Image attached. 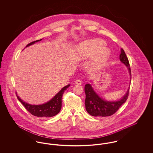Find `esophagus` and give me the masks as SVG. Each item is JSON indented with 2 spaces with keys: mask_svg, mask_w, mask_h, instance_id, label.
I'll use <instances>...</instances> for the list:
<instances>
[{
  "mask_svg": "<svg viewBox=\"0 0 153 153\" xmlns=\"http://www.w3.org/2000/svg\"><path fill=\"white\" fill-rule=\"evenodd\" d=\"M75 83H76L77 85H81V80H76Z\"/></svg>",
  "mask_w": 153,
  "mask_h": 153,
  "instance_id": "34e87169",
  "label": "esophagus"
}]
</instances>
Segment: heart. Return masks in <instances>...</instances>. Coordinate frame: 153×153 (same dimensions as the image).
<instances>
[{"label":"heart","mask_w":153,"mask_h":153,"mask_svg":"<svg viewBox=\"0 0 153 153\" xmlns=\"http://www.w3.org/2000/svg\"><path fill=\"white\" fill-rule=\"evenodd\" d=\"M104 46V42L100 39L88 41L80 45L77 49V55L80 59H85L96 54L93 61L89 64L90 69H95L103 64L108 58L110 51Z\"/></svg>","instance_id":"heart-1"}]
</instances>
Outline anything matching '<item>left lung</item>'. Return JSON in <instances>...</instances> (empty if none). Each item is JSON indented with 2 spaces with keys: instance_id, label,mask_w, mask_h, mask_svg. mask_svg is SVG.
Here are the masks:
<instances>
[{
  "instance_id": "obj_1",
  "label": "left lung",
  "mask_w": 153,
  "mask_h": 153,
  "mask_svg": "<svg viewBox=\"0 0 153 153\" xmlns=\"http://www.w3.org/2000/svg\"><path fill=\"white\" fill-rule=\"evenodd\" d=\"M120 60L128 68L131 75V69L128 58L123 49H121ZM85 108L88 113L94 117H109L114 114L122 105L126 102L129 94V89L123 97L117 102H108L100 98L95 93L92 86L87 84L85 85Z\"/></svg>"
}]
</instances>
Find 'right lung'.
Listing matches in <instances>:
<instances>
[{
	"mask_svg": "<svg viewBox=\"0 0 153 153\" xmlns=\"http://www.w3.org/2000/svg\"><path fill=\"white\" fill-rule=\"evenodd\" d=\"M42 40L41 39L39 40H36L35 41H33L30 44H27V46L34 44L36 42L40 41ZM70 86V84L66 85L65 87L61 89V90L49 102L45 103L41 105H31L27 104L21 100L18 96L16 95L17 98L19 102H21L25 108L29 111L30 113L37 117H52L56 115L59 112L61 106H62V97L64 94L66 89Z\"/></svg>",
	"mask_w": 153,
	"mask_h": 153,
	"instance_id": "1",
	"label": "right lung"
}]
</instances>
